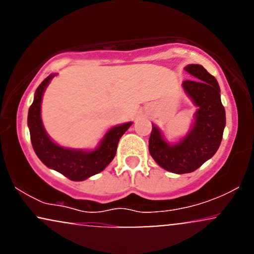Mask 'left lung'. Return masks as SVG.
<instances>
[{"label": "left lung", "mask_w": 254, "mask_h": 254, "mask_svg": "<svg viewBox=\"0 0 254 254\" xmlns=\"http://www.w3.org/2000/svg\"><path fill=\"white\" fill-rule=\"evenodd\" d=\"M184 69L194 77L182 84L197 107L190 130L176 143H170L153 124L149 137L151 157L160 167L176 174L191 173L211 159L220 147L226 127V112L216 78L199 64H189Z\"/></svg>", "instance_id": "1"}]
</instances>
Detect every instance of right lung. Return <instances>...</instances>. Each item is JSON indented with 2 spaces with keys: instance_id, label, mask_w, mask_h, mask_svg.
<instances>
[{
  "instance_id": "obj_1",
  "label": "right lung",
  "mask_w": 254,
  "mask_h": 254,
  "mask_svg": "<svg viewBox=\"0 0 254 254\" xmlns=\"http://www.w3.org/2000/svg\"><path fill=\"white\" fill-rule=\"evenodd\" d=\"M56 75H49L34 93L33 103L28 110L27 117L31 142L37 156L46 167L60 172L74 182H82L104 171L110 165L117 151L119 139L132 123L127 122L111 127L94 149H74L57 144L48 135L42 121L44 92Z\"/></svg>"
}]
</instances>
